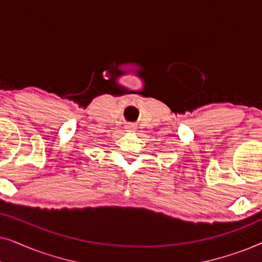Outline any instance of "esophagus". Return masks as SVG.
I'll use <instances>...</instances> for the list:
<instances>
[{
  "mask_svg": "<svg viewBox=\"0 0 262 262\" xmlns=\"http://www.w3.org/2000/svg\"><path fill=\"white\" fill-rule=\"evenodd\" d=\"M125 128H126L127 131H136V128H137V126H136L135 124H127L126 126H125Z\"/></svg>",
  "mask_w": 262,
  "mask_h": 262,
  "instance_id": "34e87169",
  "label": "esophagus"
}]
</instances>
